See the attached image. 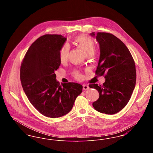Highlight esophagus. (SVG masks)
<instances>
[{"mask_svg":"<svg viewBox=\"0 0 153 153\" xmlns=\"http://www.w3.org/2000/svg\"><path fill=\"white\" fill-rule=\"evenodd\" d=\"M88 89H89V86L88 85H86V84L83 85V89L84 90H87Z\"/></svg>","mask_w":153,"mask_h":153,"instance_id":"obj_1","label":"esophagus"}]
</instances>
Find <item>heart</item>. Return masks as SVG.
<instances>
[{
	"label": "heart",
	"mask_w": 153,
	"mask_h": 153,
	"mask_svg": "<svg viewBox=\"0 0 153 153\" xmlns=\"http://www.w3.org/2000/svg\"><path fill=\"white\" fill-rule=\"evenodd\" d=\"M74 42L84 51L86 55L94 54L96 49V44L94 40L90 36L86 35H80L74 38ZM69 52V46L67 44H64L59 51V59L63 63L67 61ZM76 78L81 77V74L78 72L74 73Z\"/></svg>",
	"instance_id": "1"
}]
</instances>
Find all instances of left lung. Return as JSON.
Instances as JSON below:
<instances>
[{
    "instance_id": "1",
    "label": "left lung",
    "mask_w": 153,
    "mask_h": 153,
    "mask_svg": "<svg viewBox=\"0 0 153 153\" xmlns=\"http://www.w3.org/2000/svg\"><path fill=\"white\" fill-rule=\"evenodd\" d=\"M99 44L100 58L96 74H105L101 85L90 84L99 93V98L93 102L96 111L108 115L117 114L129 102L136 84V69L134 59L124 45L117 36L108 33L92 32Z\"/></svg>"
}]
</instances>
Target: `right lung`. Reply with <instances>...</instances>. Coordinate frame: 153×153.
Instances as JSON below:
<instances>
[{"label":"right lung","mask_w":153,"mask_h":153,"mask_svg":"<svg viewBox=\"0 0 153 153\" xmlns=\"http://www.w3.org/2000/svg\"><path fill=\"white\" fill-rule=\"evenodd\" d=\"M66 38L46 34L30 46L21 66L23 89L31 104L45 117L56 118L69 113L82 86L76 82L62 83L54 72L61 64L59 51Z\"/></svg>","instance_id":"add662e5"}]
</instances>
